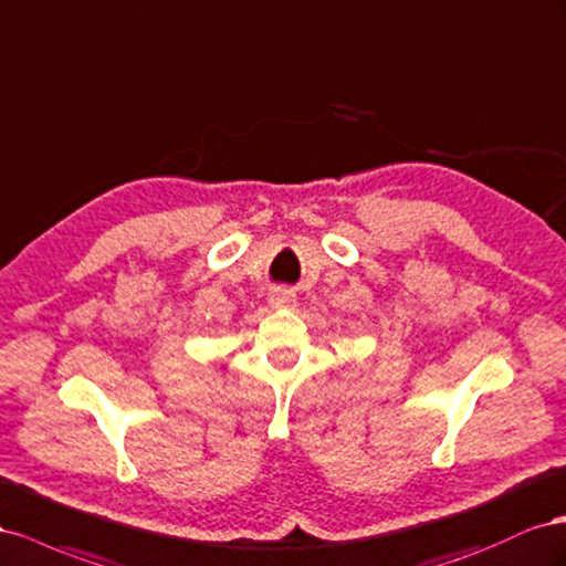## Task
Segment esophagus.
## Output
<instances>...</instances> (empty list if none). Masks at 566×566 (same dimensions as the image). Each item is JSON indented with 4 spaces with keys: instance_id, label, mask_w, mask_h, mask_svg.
<instances>
[{
    "instance_id": "34e87169",
    "label": "esophagus",
    "mask_w": 566,
    "mask_h": 566,
    "mask_svg": "<svg viewBox=\"0 0 566 566\" xmlns=\"http://www.w3.org/2000/svg\"><path fill=\"white\" fill-rule=\"evenodd\" d=\"M270 303L274 305V308H292V305L296 303V294L292 292V289H274V292L270 294Z\"/></svg>"
}]
</instances>
